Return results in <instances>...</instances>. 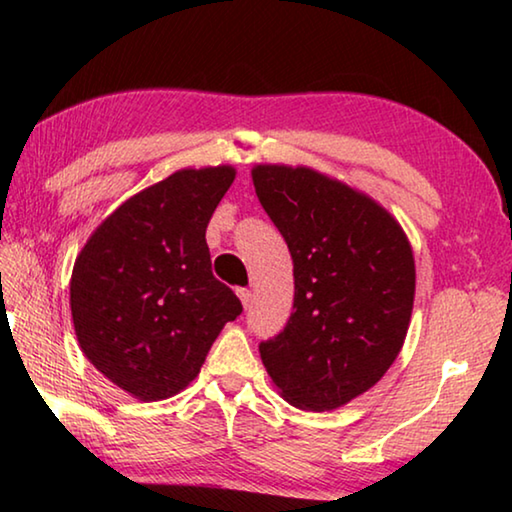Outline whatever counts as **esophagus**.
<instances>
[{
  "mask_svg": "<svg viewBox=\"0 0 512 512\" xmlns=\"http://www.w3.org/2000/svg\"><path fill=\"white\" fill-rule=\"evenodd\" d=\"M237 296L241 300V305H244L246 309L250 307V302H253V293H250L248 289H237Z\"/></svg>",
  "mask_w": 512,
  "mask_h": 512,
  "instance_id": "obj_1",
  "label": "esophagus"
}]
</instances>
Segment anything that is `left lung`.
I'll list each match as a JSON object with an SVG mask.
<instances>
[{
    "instance_id": "8db88e82",
    "label": "left lung",
    "mask_w": 512,
    "mask_h": 512,
    "mask_svg": "<svg viewBox=\"0 0 512 512\" xmlns=\"http://www.w3.org/2000/svg\"><path fill=\"white\" fill-rule=\"evenodd\" d=\"M253 185L293 259V314L259 345L280 395L332 411L386 375L409 332L415 259L395 216L309 167L255 164Z\"/></svg>"
}]
</instances>
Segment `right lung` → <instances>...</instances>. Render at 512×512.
<instances>
[{
  "instance_id": "obj_1",
  "label": "right lung",
  "mask_w": 512,
  "mask_h": 512,
  "mask_svg": "<svg viewBox=\"0 0 512 512\" xmlns=\"http://www.w3.org/2000/svg\"><path fill=\"white\" fill-rule=\"evenodd\" d=\"M235 176L230 164L171 173L121 203L76 257V339L135 400H167L192 384L223 325L244 309L212 275L205 241Z\"/></svg>"
}]
</instances>
